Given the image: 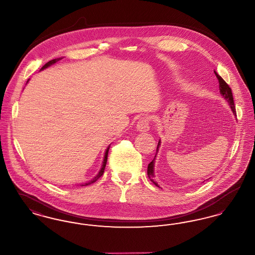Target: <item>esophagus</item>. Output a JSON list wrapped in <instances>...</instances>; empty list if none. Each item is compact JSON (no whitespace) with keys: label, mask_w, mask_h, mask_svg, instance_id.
I'll return each instance as SVG.
<instances>
[{"label":"esophagus","mask_w":255,"mask_h":255,"mask_svg":"<svg viewBox=\"0 0 255 255\" xmlns=\"http://www.w3.org/2000/svg\"><path fill=\"white\" fill-rule=\"evenodd\" d=\"M136 129H137L139 132H147V131H149V129H150L149 121H148L146 118H141V119L137 122Z\"/></svg>","instance_id":"obj_1"}]
</instances>
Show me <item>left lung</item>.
Listing matches in <instances>:
<instances>
[{"label": "left lung", "mask_w": 255, "mask_h": 255, "mask_svg": "<svg viewBox=\"0 0 255 255\" xmlns=\"http://www.w3.org/2000/svg\"><path fill=\"white\" fill-rule=\"evenodd\" d=\"M214 73L216 74V77H217V79H218L219 89H220V94H221V96L224 97V98L228 101L229 105L231 106V110H232V112H233V114L236 116V111H235V106H234V101H233V96H232V92H231V87L226 83V81H225V80H224V79L219 75L218 73H216V72H214ZM159 145H160V140H158V146H157V152H158ZM156 156H157V153H156ZM156 156H155L154 159H153V160L148 164L147 175H148V177H149L150 181L152 182H154V183H155V185H157L158 187H159L158 185V183L154 182V180H153V179H154V177H155V175H154V166H155V159H156Z\"/></svg>", "instance_id": "8db88e82"}]
</instances>
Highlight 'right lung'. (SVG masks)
<instances>
[{
  "mask_svg": "<svg viewBox=\"0 0 255 255\" xmlns=\"http://www.w3.org/2000/svg\"><path fill=\"white\" fill-rule=\"evenodd\" d=\"M62 58H56V59H52V60L49 61L47 64H45L43 67H42V69L41 70H44V69H46V68H48L49 67L50 65H52V64H54V63H56L57 61L61 60ZM28 82V81H27ZM110 145L107 147V149H106V151H105V156H104V159H103V162H102V166H101V169L99 170V172H98V174H97V176L93 179V180H91V181H89L88 182H86V183H83V184H81V186H85V185H89V184H92V183H94V182H97V180L103 175V173H104V169H105V167H106V163H107V158H108V152H109Z\"/></svg>",
  "mask_w": 255,
  "mask_h": 255,
  "instance_id": "right-lung-1",
  "label": "right lung"
}]
</instances>
